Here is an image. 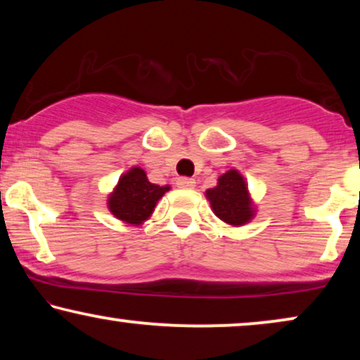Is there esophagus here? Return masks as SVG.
Listing matches in <instances>:
<instances>
[{"label": "esophagus", "instance_id": "esophagus-1", "mask_svg": "<svg viewBox=\"0 0 360 360\" xmlns=\"http://www.w3.org/2000/svg\"><path fill=\"white\" fill-rule=\"evenodd\" d=\"M196 181L193 179H188V176H179L176 179V186H180V188H193Z\"/></svg>", "mask_w": 360, "mask_h": 360}]
</instances>
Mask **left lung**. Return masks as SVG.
<instances>
[{
	"label": "left lung",
	"mask_w": 360,
	"mask_h": 360,
	"mask_svg": "<svg viewBox=\"0 0 360 360\" xmlns=\"http://www.w3.org/2000/svg\"><path fill=\"white\" fill-rule=\"evenodd\" d=\"M206 198L221 221L231 226H243L254 216L248 185L238 170H228L218 179L214 188L206 190Z\"/></svg>",
	"instance_id": "1"
}]
</instances>
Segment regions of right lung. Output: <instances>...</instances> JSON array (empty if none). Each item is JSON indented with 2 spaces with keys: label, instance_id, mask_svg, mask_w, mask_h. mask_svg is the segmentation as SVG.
<instances>
[{
  "label": "right lung",
  "instance_id": "1",
  "mask_svg": "<svg viewBox=\"0 0 360 360\" xmlns=\"http://www.w3.org/2000/svg\"><path fill=\"white\" fill-rule=\"evenodd\" d=\"M169 190V185L150 184L141 167H132L129 172L121 175L115 191L108 198V208L117 219L139 226L149 218L157 201Z\"/></svg>",
  "mask_w": 360,
  "mask_h": 360
}]
</instances>
